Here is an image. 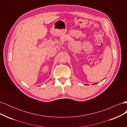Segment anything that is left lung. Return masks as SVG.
Masks as SVG:
<instances>
[{"label":"left lung","instance_id":"left-lung-1","mask_svg":"<svg viewBox=\"0 0 127 127\" xmlns=\"http://www.w3.org/2000/svg\"><path fill=\"white\" fill-rule=\"evenodd\" d=\"M96 84V83H95Z\"/></svg>","mask_w":127,"mask_h":127}]
</instances>
